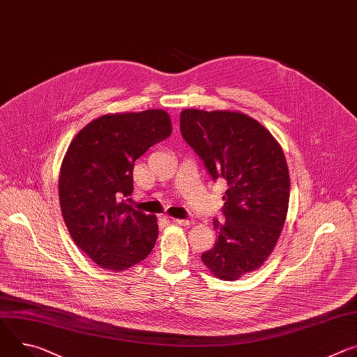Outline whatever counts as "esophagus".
I'll return each mask as SVG.
<instances>
[{
	"instance_id": "1",
	"label": "esophagus",
	"mask_w": 357,
	"mask_h": 357,
	"mask_svg": "<svg viewBox=\"0 0 357 357\" xmlns=\"http://www.w3.org/2000/svg\"><path fill=\"white\" fill-rule=\"evenodd\" d=\"M175 223H178V225H181V226H189V225H192L193 223V220L192 219H172Z\"/></svg>"
}]
</instances>
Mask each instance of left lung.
I'll return each mask as SVG.
<instances>
[{"label":"left lung","instance_id":"1","mask_svg":"<svg viewBox=\"0 0 357 357\" xmlns=\"http://www.w3.org/2000/svg\"><path fill=\"white\" fill-rule=\"evenodd\" d=\"M181 132L212 179L228 183L226 220H213L218 239L202 262L216 278L238 280L264 265L280 236L290 193L284 153L262 123L239 111L183 109Z\"/></svg>","mask_w":357,"mask_h":357}]
</instances>
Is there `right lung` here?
<instances>
[{
	"label": "right lung",
	"instance_id": "obj_1",
	"mask_svg": "<svg viewBox=\"0 0 357 357\" xmlns=\"http://www.w3.org/2000/svg\"><path fill=\"white\" fill-rule=\"evenodd\" d=\"M171 134L168 112L146 109L96 118L70 144L58 179L62 218L75 245L102 269L125 271L153 249L156 216L123 198L134 190L135 160Z\"/></svg>",
	"mask_w": 357,
	"mask_h": 357
}]
</instances>
